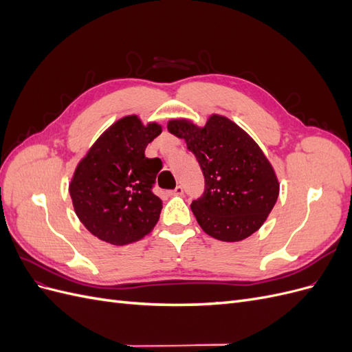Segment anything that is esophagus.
I'll return each instance as SVG.
<instances>
[{
  "label": "esophagus",
  "instance_id": "34e87169",
  "mask_svg": "<svg viewBox=\"0 0 352 352\" xmlns=\"http://www.w3.org/2000/svg\"><path fill=\"white\" fill-rule=\"evenodd\" d=\"M170 195H182L184 194V188L182 186H176L173 190H170V192H168Z\"/></svg>",
  "mask_w": 352,
  "mask_h": 352
}]
</instances>
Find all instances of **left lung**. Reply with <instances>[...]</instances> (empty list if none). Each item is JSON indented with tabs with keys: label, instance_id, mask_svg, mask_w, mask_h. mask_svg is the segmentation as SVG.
I'll list each match as a JSON object with an SVG mask.
<instances>
[{
	"label": "left lung",
	"instance_id": "8db88e82",
	"mask_svg": "<svg viewBox=\"0 0 352 352\" xmlns=\"http://www.w3.org/2000/svg\"><path fill=\"white\" fill-rule=\"evenodd\" d=\"M167 129L185 140L204 175V194L190 204L202 230L225 242L257 232L279 197V180L257 142L219 114L202 127L176 119Z\"/></svg>",
	"mask_w": 352,
	"mask_h": 352
}]
</instances>
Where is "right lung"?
Returning <instances> with one entry per match:
<instances>
[{
  "label": "right lung",
  "mask_w": 352,
  "mask_h": 352,
  "mask_svg": "<svg viewBox=\"0 0 352 352\" xmlns=\"http://www.w3.org/2000/svg\"><path fill=\"white\" fill-rule=\"evenodd\" d=\"M162 126L138 116L113 123L74 170L69 192L74 212L94 236L113 245L142 239L160 219L163 202L154 192L162 160L145 157Z\"/></svg>",
  "instance_id": "obj_1"
}]
</instances>
